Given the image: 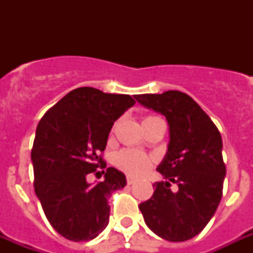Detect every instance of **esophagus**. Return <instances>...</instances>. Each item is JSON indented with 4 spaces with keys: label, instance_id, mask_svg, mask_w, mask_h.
I'll list each match as a JSON object with an SVG mask.
<instances>
[{
    "label": "esophagus",
    "instance_id": "1",
    "mask_svg": "<svg viewBox=\"0 0 253 253\" xmlns=\"http://www.w3.org/2000/svg\"><path fill=\"white\" fill-rule=\"evenodd\" d=\"M126 180H127V184H128V185L134 184V182H135V178H134V177H131V176H127Z\"/></svg>",
    "mask_w": 253,
    "mask_h": 253
}]
</instances>
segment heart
<instances>
[{"label":"heart","instance_id":"obj_1","mask_svg":"<svg viewBox=\"0 0 253 253\" xmlns=\"http://www.w3.org/2000/svg\"><path fill=\"white\" fill-rule=\"evenodd\" d=\"M156 119V117H146L143 123H148ZM114 164L121 170H123L130 176H140L146 173L152 166V159L148 155L143 154L140 151L122 150L117 152L114 156Z\"/></svg>","mask_w":253,"mask_h":253}]
</instances>
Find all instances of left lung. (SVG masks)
Here are the masks:
<instances>
[{
	"label": "left lung",
	"mask_w": 253,
	"mask_h": 253,
	"mask_svg": "<svg viewBox=\"0 0 253 253\" xmlns=\"http://www.w3.org/2000/svg\"><path fill=\"white\" fill-rule=\"evenodd\" d=\"M143 106L166 115L168 151L158 170L166 181L139 209L144 222L168 242H185L198 235L211 219L222 198L226 166L222 136L210 117L186 93L136 94ZM179 186L172 192L170 182Z\"/></svg>",
	"instance_id": "obj_1"
}]
</instances>
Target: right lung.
Instances as JSON below:
<instances>
[{
  "label": "right lung",
  "instance_id": "add662e5",
  "mask_svg": "<svg viewBox=\"0 0 253 253\" xmlns=\"http://www.w3.org/2000/svg\"><path fill=\"white\" fill-rule=\"evenodd\" d=\"M134 103L128 94L77 87L38 123L31 150L34 189L51 226L65 239H94L109 223L107 200L125 188L126 177L113 167L102 170L105 180L97 184H89L87 176L106 168L102 152L111 127Z\"/></svg>",
  "mask_w": 253,
  "mask_h": 253
}]
</instances>
